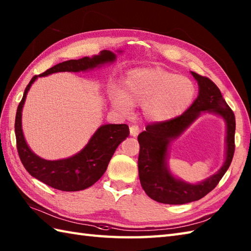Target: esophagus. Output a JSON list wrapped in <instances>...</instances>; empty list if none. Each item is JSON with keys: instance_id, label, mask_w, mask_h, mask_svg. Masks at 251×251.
<instances>
[{"instance_id": "1", "label": "esophagus", "mask_w": 251, "mask_h": 251, "mask_svg": "<svg viewBox=\"0 0 251 251\" xmlns=\"http://www.w3.org/2000/svg\"><path fill=\"white\" fill-rule=\"evenodd\" d=\"M138 133H139V126H130V134L132 136H137L138 135Z\"/></svg>"}]
</instances>
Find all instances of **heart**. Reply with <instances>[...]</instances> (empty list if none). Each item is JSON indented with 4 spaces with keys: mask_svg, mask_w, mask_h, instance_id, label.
Returning a JSON list of instances; mask_svg holds the SVG:
<instances>
[{
    "mask_svg": "<svg viewBox=\"0 0 251 251\" xmlns=\"http://www.w3.org/2000/svg\"><path fill=\"white\" fill-rule=\"evenodd\" d=\"M196 91L191 78L160 67H148L127 72L124 90L114 87L109 101L122 114H130L134 104H143L147 119L166 122L179 117L192 105Z\"/></svg>",
    "mask_w": 251,
    "mask_h": 251,
    "instance_id": "heart-1",
    "label": "heart"
}]
</instances>
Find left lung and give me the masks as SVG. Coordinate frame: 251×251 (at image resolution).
<instances>
[{
  "mask_svg": "<svg viewBox=\"0 0 251 251\" xmlns=\"http://www.w3.org/2000/svg\"><path fill=\"white\" fill-rule=\"evenodd\" d=\"M198 83V97L184 114L166 122L147 126L138 135V175L142 187L157 202L184 204L199 200L215 188L227 172L234 154L235 117L226 103L221 90L210 78L191 71ZM210 112L222 117L226 124L225 162L221 169L199 183H188L176 177L168 166L169 147L196 121L201 113Z\"/></svg>",
  "mask_w": 251,
  "mask_h": 251,
  "instance_id": "obj_1",
  "label": "left lung"
}]
</instances>
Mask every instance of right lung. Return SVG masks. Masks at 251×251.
Wrapping results in <instances>:
<instances>
[{"mask_svg": "<svg viewBox=\"0 0 251 251\" xmlns=\"http://www.w3.org/2000/svg\"><path fill=\"white\" fill-rule=\"evenodd\" d=\"M122 53V51H118ZM116 54L103 50L98 55L59 63L39 75H35L24 90L23 98L17 108L15 133L20 160L28 174L45 184L64 192H77L88 188L105 173L115 150L129 136L126 125H103L97 129L88 143L77 153L56 161L45 160L30 150L22 130V109L30 86L38 77L57 72L89 71L114 63Z\"/></svg>", "mask_w": 251, "mask_h": 251, "instance_id": "add662e5", "label": "right lung"}]
</instances>
